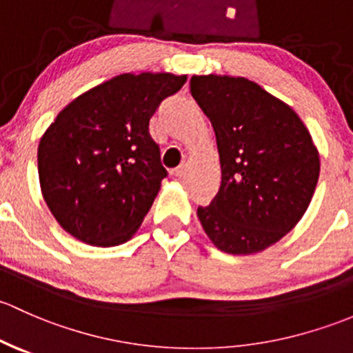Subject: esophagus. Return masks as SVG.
<instances>
[{
  "label": "esophagus",
  "mask_w": 353,
  "mask_h": 353,
  "mask_svg": "<svg viewBox=\"0 0 353 353\" xmlns=\"http://www.w3.org/2000/svg\"><path fill=\"white\" fill-rule=\"evenodd\" d=\"M185 170H187V168H185V165H180V166H178V168L173 170L172 175L173 176H183L185 175Z\"/></svg>",
  "instance_id": "1"
}]
</instances>
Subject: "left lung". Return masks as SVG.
I'll return each instance as SVG.
<instances>
[{
    "mask_svg": "<svg viewBox=\"0 0 353 353\" xmlns=\"http://www.w3.org/2000/svg\"><path fill=\"white\" fill-rule=\"evenodd\" d=\"M190 93L209 117L221 159L219 192L197 216L210 241L252 255L299 223L319 176L310 130L284 101L232 76H192Z\"/></svg>",
    "mask_w": 353,
    "mask_h": 353,
    "instance_id": "8db88e82",
    "label": "left lung"
}]
</instances>
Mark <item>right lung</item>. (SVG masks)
I'll list each match as a JSON object with an SVG mask.
<instances>
[{"instance_id": "obj_1", "label": "right lung", "mask_w": 353, "mask_h": 353, "mask_svg": "<svg viewBox=\"0 0 353 353\" xmlns=\"http://www.w3.org/2000/svg\"><path fill=\"white\" fill-rule=\"evenodd\" d=\"M187 76L121 74L72 100L39 144V178L47 207L76 239L125 243L143 223L168 175L150 119Z\"/></svg>"}]
</instances>
